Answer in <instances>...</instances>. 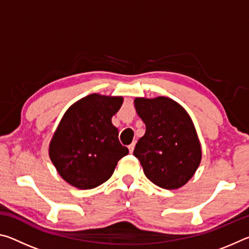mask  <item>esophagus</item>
Here are the masks:
<instances>
[{
	"instance_id": "34e87169",
	"label": "esophagus",
	"mask_w": 249,
	"mask_h": 249,
	"mask_svg": "<svg viewBox=\"0 0 249 249\" xmlns=\"http://www.w3.org/2000/svg\"><path fill=\"white\" fill-rule=\"evenodd\" d=\"M134 148H135V142H133V144H130L129 146H128V149H129V153L132 154L133 151H134Z\"/></svg>"
}]
</instances>
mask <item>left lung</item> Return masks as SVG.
Segmentation results:
<instances>
[{
    "label": "left lung",
    "mask_w": 249,
    "mask_h": 249,
    "mask_svg": "<svg viewBox=\"0 0 249 249\" xmlns=\"http://www.w3.org/2000/svg\"><path fill=\"white\" fill-rule=\"evenodd\" d=\"M134 105L146 125L145 135L134 150L145 176L162 189L181 188L196 174L202 159L190 115L167 96L136 98Z\"/></svg>",
    "instance_id": "obj_1"
}]
</instances>
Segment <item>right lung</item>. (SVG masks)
<instances>
[{
    "label": "right lung",
    "mask_w": 249,
    "mask_h": 249,
    "mask_svg": "<svg viewBox=\"0 0 249 249\" xmlns=\"http://www.w3.org/2000/svg\"><path fill=\"white\" fill-rule=\"evenodd\" d=\"M123 104L122 96L93 93L67 109L49 144V157L61 178L88 190L111 178L128 149L119 141L112 117Z\"/></svg>",
    "instance_id": "1"
}]
</instances>
